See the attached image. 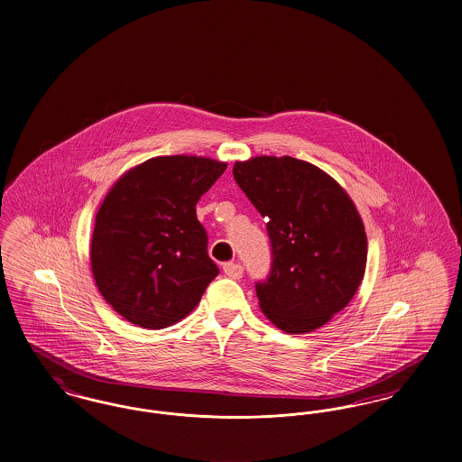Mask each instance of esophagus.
Returning a JSON list of instances; mask_svg holds the SVG:
<instances>
[{
	"label": "esophagus",
	"instance_id": "esophagus-1",
	"mask_svg": "<svg viewBox=\"0 0 462 462\" xmlns=\"http://www.w3.org/2000/svg\"><path fill=\"white\" fill-rule=\"evenodd\" d=\"M222 269H224V274L233 278V280H240L241 276H243V267H241V263H238V262H226Z\"/></svg>",
	"mask_w": 462,
	"mask_h": 462
}]
</instances>
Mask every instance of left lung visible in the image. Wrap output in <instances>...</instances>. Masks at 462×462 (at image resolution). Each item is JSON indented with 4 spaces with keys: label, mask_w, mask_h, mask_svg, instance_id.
I'll list each match as a JSON object with an SVG mask.
<instances>
[{
    "label": "left lung",
    "mask_w": 462,
    "mask_h": 462,
    "mask_svg": "<svg viewBox=\"0 0 462 462\" xmlns=\"http://www.w3.org/2000/svg\"><path fill=\"white\" fill-rule=\"evenodd\" d=\"M233 176L267 221L273 263L255 284L265 318L310 333L354 299L365 271L361 216L337 180L293 157L236 162Z\"/></svg>",
    "instance_id": "1"
}]
</instances>
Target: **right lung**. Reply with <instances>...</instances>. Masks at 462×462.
<instances>
[{
    "instance_id": "right-lung-1",
    "label": "right lung",
    "mask_w": 462,
    "mask_h": 462,
    "mask_svg": "<svg viewBox=\"0 0 462 462\" xmlns=\"http://www.w3.org/2000/svg\"><path fill=\"white\" fill-rule=\"evenodd\" d=\"M226 167L193 155L155 157L110 188L97 214L91 269L124 319L148 329L176 324L219 274L195 207Z\"/></svg>"
}]
</instances>
